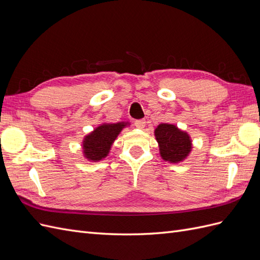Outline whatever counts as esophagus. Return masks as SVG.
I'll list each match as a JSON object with an SVG mask.
<instances>
[{
  "instance_id": "1",
  "label": "esophagus",
  "mask_w": 260,
  "mask_h": 260,
  "mask_svg": "<svg viewBox=\"0 0 260 260\" xmlns=\"http://www.w3.org/2000/svg\"><path fill=\"white\" fill-rule=\"evenodd\" d=\"M145 120L144 119H140V120H136L135 121V124H136V127L137 128H139V129H143L144 127H145Z\"/></svg>"
}]
</instances>
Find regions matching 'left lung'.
I'll use <instances>...</instances> for the list:
<instances>
[{
    "mask_svg": "<svg viewBox=\"0 0 260 260\" xmlns=\"http://www.w3.org/2000/svg\"><path fill=\"white\" fill-rule=\"evenodd\" d=\"M155 137L161 158L166 161L176 164L183 160L192 149L190 136L175 124L160 123L155 129Z\"/></svg>",
    "mask_w": 260,
    "mask_h": 260,
    "instance_id": "8db88e82",
    "label": "left lung"
}]
</instances>
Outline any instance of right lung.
<instances>
[{"mask_svg": "<svg viewBox=\"0 0 260 260\" xmlns=\"http://www.w3.org/2000/svg\"><path fill=\"white\" fill-rule=\"evenodd\" d=\"M125 124L127 123L124 122L103 123L86 136L83 141V153L86 158L98 161L106 157L114 141Z\"/></svg>", "mask_w": 260, "mask_h": 260, "instance_id": "right-lung-1", "label": "right lung"}]
</instances>
